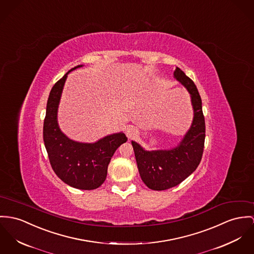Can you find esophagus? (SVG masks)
Here are the masks:
<instances>
[{
  "label": "esophagus",
  "instance_id": "1",
  "mask_svg": "<svg viewBox=\"0 0 254 254\" xmlns=\"http://www.w3.org/2000/svg\"><path fill=\"white\" fill-rule=\"evenodd\" d=\"M126 134L128 139H132L134 137L137 136V129L133 127V126H127L126 127Z\"/></svg>",
  "mask_w": 254,
  "mask_h": 254
}]
</instances>
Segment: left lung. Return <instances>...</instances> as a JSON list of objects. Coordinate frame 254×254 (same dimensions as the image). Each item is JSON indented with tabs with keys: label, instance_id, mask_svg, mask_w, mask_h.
<instances>
[{
	"label": "left lung",
	"instance_id": "8db88e82",
	"mask_svg": "<svg viewBox=\"0 0 254 254\" xmlns=\"http://www.w3.org/2000/svg\"><path fill=\"white\" fill-rule=\"evenodd\" d=\"M174 78L190 95L193 119L190 127L175 147L161 150H145L139 143L131 141L137 167L144 184L151 190H164L181 184L198 167L205 142V119L202 100L195 84L179 67Z\"/></svg>",
	"mask_w": 254,
	"mask_h": 254
}]
</instances>
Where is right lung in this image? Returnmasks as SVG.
I'll return each mask as SVG.
<instances>
[{
    "mask_svg": "<svg viewBox=\"0 0 254 254\" xmlns=\"http://www.w3.org/2000/svg\"><path fill=\"white\" fill-rule=\"evenodd\" d=\"M82 66L83 64H79L68 70L53 86L46 105L43 141L56 175L74 189L91 190L104 183L111 157L127 138L121 131L108 134L93 143H85L70 139L61 130L58 109L63 89L67 74Z\"/></svg>",
    "mask_w": 254,
    "mask_h": 254,
    "instance_id": "add662e5",
    "label": "right lung"
}]
</instances>
